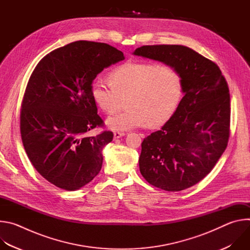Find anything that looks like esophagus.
I'll list each match as a JSON object with an SVG mask.
<instances>
[{"mask_svg": "<svg viewBox=\"0 0 250 250\" xmlns=\"http://www.w3.org/2000/svg\"><path fill=\"white\" fill-rule=\"evenodd\" d=\"M124 135H125V133L123 132V131H115V132H114V138H115V139L121 138V137L124 136Z\"/></svg>", "mask_w": 250, "mask_h": 250, "instance_id": "obj_1", "label": "esophagus"}]
</instances>
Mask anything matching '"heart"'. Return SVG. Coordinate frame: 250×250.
I'll return each mask as SVG.
<instances>
[{"label": "heart", "instance_id": "heart-1", "mask_svg": "<svg viewBox=\"0 0 250 250\" xmlns=\"http://www.w3.org/2000/svg\"><path fill=\"white\" fill-rule=\"evenodd\" d=\"M111 83L97 77L91 83V96L106 115L117 112L126 99V111L106 121L114 130L165 124L179 105L183 83L171 64L153 61H127L112 71Z\"/></svg>", "mask_w": 250, "mask_h": 250}]
</instances>
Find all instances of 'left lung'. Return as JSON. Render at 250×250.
Here are the masks:
<instances>
[{"label": "left lung", "mask_w": 250, "mask_h": 250, "mask_svg": "<svg viewBox=\"0 0 250 250\" xmlns=\"http://www.w3.org/2000/svg\"><path fill=\"white\" fill-rule=\"evenodd\" d=\"M133 54L174 66L185 94L161 129L142 141L140 173L150 185L168 192L190 188L211 171L228 146V82L215 62L187 46L144 45Z\"/></svg>", "instance_id": "obj_1"}]
</instances>
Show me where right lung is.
<instances>
[{"instance_id":"obj_1","label":"right lung","mask_w":250,"mask_h":250,"mask_svg":"<svg viewBox=\"0 0 250 250\" xmlns=\"http://www.w3.org/2000/svg\"><path fill=\"white\" fill-rule=\"evenodd\" d=\"M124 59L110 44L79 41L52 50L32 71L21 102V140L33 167L56 187L77 190L100 172L102 150L114 133L86 135L104 125L91 83L104 68Z\"/></svg>"}]
</instances>
